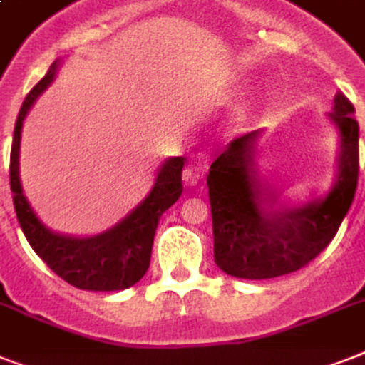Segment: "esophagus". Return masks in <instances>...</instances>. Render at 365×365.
<instances>
[{
    "instance_id": "esophagus-1",
    "label": "esophagus",
    "mask_w": 365,
    "mask_h": 365,
    "mask_svg": "<svg viewBox=\"0 0 365 365\" xmlns=\"http://www.w3.org/2000/svg\"><path fill=\"white\" fill-rule=\"evenodd\" d=\"M208 163H210V159H208L206 153L195 155L187 168L183 170V182L187 183V185H195L199 180H202L205 172L208 170Z\"/></svg>"
}]
</instances>
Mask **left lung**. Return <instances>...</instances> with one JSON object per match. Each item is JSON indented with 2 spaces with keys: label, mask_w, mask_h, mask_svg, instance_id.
I'll use <instances>...</instances> for the list:
<instances>
[{
  "label": "left lung",
  "mask_w": 365,
  "mask_h": 365,
  "mask_svg": "<svg viewBox=\"0 0 365 365\" xmlns=\"http://www.w3.org/2000/svg\"><path fill=\"white\" fill-rule=\"evenodd\" d=\"M337 94L328 113L339 138L331 187L320 199L284 205L261 180L255 149L263 128L233 138L208 170L214 261L223 272L265 280L299 271L322 252L351 208L358 185V121Z\"/></svg>",
  "instance_id": "1"
}]
</instances>
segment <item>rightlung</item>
<instances>
[{
    "label": "right lung",
    "instance_id": "obj_1",
    "mask_svg": "<svg viewBox=\"0 0 365 365\" xmlns=\"http://www.w3.org/2000/svg\"><path fill=\"white\" fill-rule=\"evenodd\" d=\"M62 60H54L47 76L31 88L20 108L11 148V191L13 205L26 240L62 280L79 289L117 292L134 286L149 269L155 229L163 212L170 208L183 191V157H170L160 165L148 197L121 222L91 237L56 233L37 217L26 199L20 182V138L31 106L54 81Z\"/></svg>",
    "mask_w": 365,
    "mask_h": 365
}]
</instances>
